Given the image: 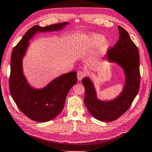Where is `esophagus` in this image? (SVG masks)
<instances>
[{"mask_svg":"<svg viewBox=\"0 0 152 152\" xmlns=\"http://www.w3.org/2000/svg\"><path fill=\"white\" fill-rule=\"evenodd\" d=\"M86 76V73L84 71H79L77 72V79L79 80H80Z\"/></svg>","mask_w":152,"mask_h":152,"instance_id":"34e87169","label":"esophagus"}]
</instances>
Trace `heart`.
Instances as JSON below:
<instances>
[{
    "mask_svg": "<svg viewBox=\"0 0 152 152\" xmlns=\"http://www.w3.org/2000/svg\"><path fill=\"white\" fill-rule=\"evenodd\" d=\"M104 36L98 34H90L83 39L80 43V48L83 51L87 50L88 49L95 47L98 45L102 41L104 40ZM108 42L104 41L102 42L101 47L102 48H104L107 47Z\"/></svg>",
    "mask_w": 152,
    "mask_h": 152,
    "instance_id": "b5f03b06",
    "label": "heart"
}]
</instances>
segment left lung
<instances>
[{
  "instance_id": "obj_1",
  "label": "left lung",
  "mask_w": 152,
  "mask_h": 152,
  "mask_svg": "<svg viewBox=\"0 0 152 152\" xmlns=\"http://www.w3.org/2000/svg\"><path fill=\"white\" fill-rule=\"evenodd\" d=\"M118 29L120 38L113 47L109 49L107 56L110 61L118 63L124 69L126 82L121 95L111 101H100L97 99L89 78L83 79L86 107L94 118L102 121H112L122 116L132 104L140 86L138 48L125 29L120 26Z\"/></svg>"
}]
</instances>
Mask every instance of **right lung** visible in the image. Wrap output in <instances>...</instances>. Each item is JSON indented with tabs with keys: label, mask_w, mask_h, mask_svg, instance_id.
I'll use <instances>...</instances> for the list:
<instances>
[{
	"label": "right lung",
	"mask_w": 152,
	"mask_h": 152,
	"mask_svg": "<svg viewBox=\"0 0 152 152\" xmlns=\"http://www.w3.org/2000/svg\"><path fill=\"white\" fill-rule=\"evenodd\" d=\"M68 23L62 22L44 27L34 26L26 32L12 51L9 80L11 95L19 109L32 120L46 122L59 114L69 90L77 83V72H72L56 78L43 89L32 88L22 73V57L28 40L37 32L60 30Z\"/></svg>",
	"instance_id": "right-lung-1"
}]
</instances>
